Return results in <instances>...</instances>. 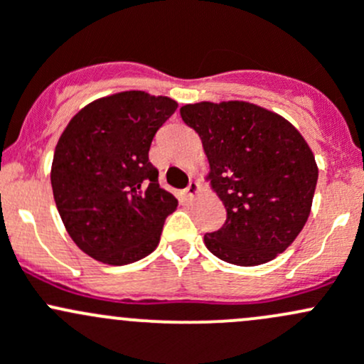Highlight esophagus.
Instances as JSON below:
<instances>
[{
    "mask_svg": "<svg viewBox=\"0 0 364 364\" xmlns=\"http://www.w3.org/2000/svg\"><path fill=\"white\" fill-rule=\"evenodd\" d=\"M200 191H201L200 183H198V182H191L189 186H187V189H186V198H187V200H194V198H196L198 194H200Z\"/></svg>",
    "mask_w": 364,
    "mask_h": 364,
    "instance_id": "obj_1",
    "label": "esophagus"
}]
</instances>
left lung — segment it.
<instances>
[{"label": "left lung", "mask_w": 364, "mask_h": 364, "mask_svg": "<svg viewBox=\"0 0 364 364\" xmlns=\"http://www.w3.org/2000/svg\"><path fill=\"white\" fill-rule=\"evenodd\" d=\"M182 121L201 138L210 183L226 223L205 235L213 256L238 266L275 259L305 226L316 193V157L299 131L247 101L183 105Z\"/></svg>", "instance_id": "8db88e82"}]
</instances>
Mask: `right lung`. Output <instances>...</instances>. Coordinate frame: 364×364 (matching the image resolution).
Wrapping results in <instances>:
<instances>
[{
	"mask_svg": "<svg viewBox=\"0 0 364 364\" xmlns=\"http://www.w3.org/2000/svg\"><path fill=\"white\" fill-rule=\"evenodd\" d=\"M177 101L144 91L100 98L68 122L50 182L66 231L87 256L122 266L149 256L178 201L149 161L152 138Z\"/></svg>",
	"mask_w": 364,
	"mask_h": 364,
	"instance_id": "obj_1",
	"label": "right lung"
}]
</instances>
